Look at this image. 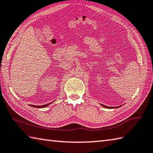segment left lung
Instances as JSON below:
<instances>
[{
	"mask_svg": "<svg viewBox=\"0 0 153 153\" xmlns=\"http://www.w3.org/2000/svg\"><path fill=\"white\" fill-rule=\"evenodd\" d=\"M101 106H102L103 107H105V108H110V109H111V108H119V107L121 106H119L112 107V106H105V105H101Z\"/></svg>",
	"mask_w": 153,
	"mask_h": 153,
	"instance_id": "8db88e82",
	"label": "left lung"
}]
</instances>
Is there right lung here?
<instances>
[{
    "label": "right lung",
    "instance_id": "right-lung-1",
    "mask_svg": "<svg viewBox=\"0 0 153 153\" xmlns=\"http://www.w3.org/2000/svg\"><path fill=\"white\" fill-rule=\"evenodd\" d=\"M52 103V102H51ZM51 103H49V104H47V105H41V106H35V105H30L31 106H33V107H35V108H45V107H46L47 106H48L50 105V104Z\"/></svg>",
    "mask_w": 153,
    "mask_h": 153
}]
</instances>
